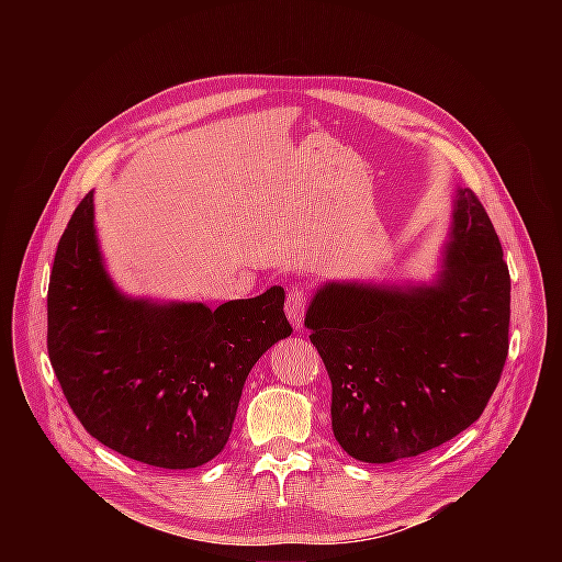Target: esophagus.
I'll return each mask as SVG.
<instances>
[{
  "label": "esophagus",
  "mask_w": 562,
  "mask_h": 562,
  "mask_svg": "<svg viewBox=\"0 0 562 562\" xmlns=\"http://www.w3.org/2000/svg\"><path fill=\"white\" fill-rule=\"evenodd\" d=\"M304 308H306V291L302 286H293L284 300V313L289 317V323L293 325V329L302 327Z\"/></svg>",
  "instance_id": "1"
}]
</instances>
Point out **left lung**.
I'll list each match as a JSON object with an SVG mask.
<instances>
[{
	"instance_id": "obj_1",
	"label": "left lung",
	"mask_w": 562,
	"mask_h": 562,
	"mask_svg": "<svg viewBox=\"0 0 562 562\" xmlns=\"http://www.w3.org/2000/svg\"><path fill=\"white\" fill-rule=\"evenodd\" d=\"M512 280L494 224L458 189L434 284L327 282L304 327L331 378V427L362 462L451 440L485 412L509 351Z\"/></svg>"
}]
</instances>
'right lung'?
<instances>
[{"label":"right lung","mask_w":562,"mask_h":562,"mask_svg":"<svg viewBox=\"0 0 562 562\" xmlns=\"http://www.w3.org/2000/svg\"><path fill=\"white\" fill-rule=\"evenodd\" d=\"M93 191L59 237L48 282V358L72 414L109 449L193 469L226 445L249 371L291 336L284 289L228 300L126 297L109 278Z\"/></svg>","instance_id":"obj_1"}]
</instances>
